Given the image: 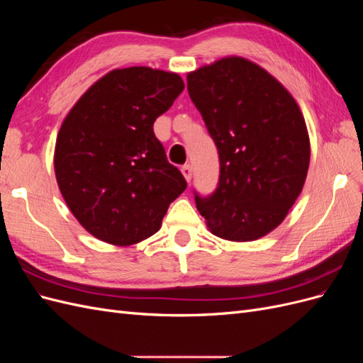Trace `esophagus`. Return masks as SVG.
I'll return each instance as SVG.
<instances>
[{"label": "esophagus", "mask_w": 363, "mask_h": 363, "mask_svg": "<svg viewBox=\"0 0 363 363\" xmlns=\"http://www.w3.org/2000/svg\"><path fill=\"white\" fill-rule=\"evenodd\" d=\"M182 174H183V177L186 179V182H191V179H192V167H191V164H183Z\"/></svg>", "instance_id": "34e87169"}]
</instances>
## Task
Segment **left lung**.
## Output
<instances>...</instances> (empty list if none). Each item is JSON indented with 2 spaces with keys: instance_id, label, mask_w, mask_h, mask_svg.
<instances>
[{
  "instance_id": "8db88e82",
  "label": "left lung",
  "mask_w": 363,
  "mask_h": 363,
  "mask_svg": "<svg viewBox=\"0 0 363 363\" xmlns=\"http://www.w3.org/2000/svg\"><path fill=\"white\" fill-rule=\"evenodd\" d=\"M188 91L219 155L215 192L196 208L211 232L248 242L286 218L303 189L311 142L294 96L259 65L225 57L188 74Z\"/></svg>"
}]
</instances>
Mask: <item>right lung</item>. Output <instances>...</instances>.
<instances>
[{"label":"right lung","mask_w":363,"mask_h":363,"mask_svg":"<svg viewBox=\"0 0 363 363\" xmlns=\"http://www.w3.org/2000/svg\"><path fill=\"white\" fill-rule=\"evenodd\" d=\"M184 89L179 74L113 69L87 89L65 118L54 171L69 211L92 236L133 245L159 232L186 189L152 131Z\"/></svg>","instance_id":"obj_1"}]
</instances>
